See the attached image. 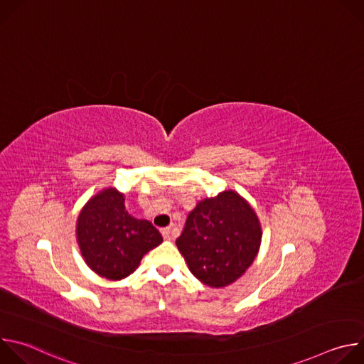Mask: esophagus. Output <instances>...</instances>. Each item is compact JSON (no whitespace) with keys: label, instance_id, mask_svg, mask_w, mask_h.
Segmentation results:
<instances>
[{"label":"esophagus","instance_id":"34e87169","mask_svg":"<svg viewBox=\"0 0 364 364\" xmlns=\"http://www.w3.org/2000/svg\"><path fill=\"white\" fill-rule=\"evenodd\" d=\"M161 233H163V237H164L166 240H170V239H171V228H164V229L161 230Z\"/></svg>","mask_w":364,"mask_h":364}]
</instances>
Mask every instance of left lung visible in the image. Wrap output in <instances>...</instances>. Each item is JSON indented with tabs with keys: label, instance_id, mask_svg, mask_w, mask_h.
<instances>
[{
	"label": "left lung",
	"instance_id": "8db88e82",
	"mask_svg": "<svg viewBox=\"0 0 364 364\" xmlns=\"http://www.w3.org/2000/svg\"><path fill=\"white\" fill-rule=\"evenodd\" d=\"M261 240L262 228L253 207L237 191L226 190L197 203L176 245L200 282L223 288L253 264Z\"/></svg>",
	"mask_w": 364,
	"mask_h": 364
}]
</instances>
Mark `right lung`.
<instances>
[{
    "mask_svg": "<svg viewBox=\"0 0 364 364\" xmlns=\"http://www.w3.org/2000/svg\"><path fill=\"white\" fill-rule=\"evenodd\" d=\"M76 239L85 264L109 281L129 277L142 256L163 242L151 222L127 212L124 193L114 187L100 190L82 207Z\"/></svg>",
    "mask_w": 364,
    "mask_h": 364,
    "instance_id": "obj_1",
    "label": "right lung"
}]
</instances>
